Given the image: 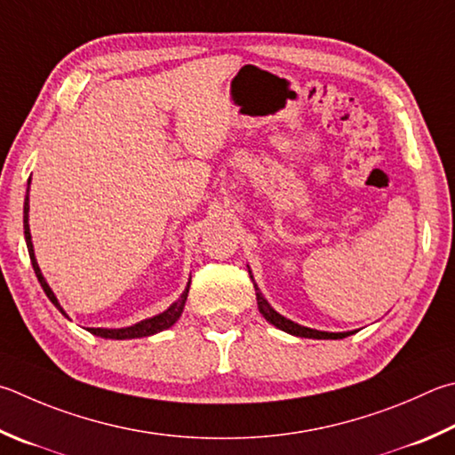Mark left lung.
Instances as JSON below:
<instances>
[{"mask_svg": "<svg viewBox=\"0 0 455 455\" xmlns=\"http://www.w3.org/2000/svg\"><path fill=\"white\" fill-rule=\"evenodd\" d=\"M254 288H256V284H254ZM256 302H259L260 314L270 322V324H275L276 328L284 330V332L292 334V336L316 338V340H338V338H346V336L354 334V332H322V330H312V328L296 324V322L288 320L284 316H280V314L267 302V299H264V296L259 292V288H256Z\"/></svg>", "mask_w": 455, "mask_h": 455, "instance_id": "obj_1", "label": "left lung"}]
</instances>
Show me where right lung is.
I'll return each mask as SVG.
<instances>
[{
  "label": "right lung",
  "mask_w": 455,
  "mask_h": 455,
  "mask_svg": "<svg viewBox=\"0 0 455 455\" xmlns=\"http://www.w3.org/2000/svg\"><path fill=\"white\" fill-rule=\"evenodd\" d=\"M29 180H31V179H29ZM23 233H26V243H28L29 259H31L33 270H36V276H37V280H39L41 288H44V292L47 294V299L55 304V308L60 310V312L63 314V316H68V314H65V310L61 308V304L57 302L53 291H52V288H49V284L45 283L44 275H41L39 264H37V260H36V252H33V243H31V233H29V183H28L26 203H23ZM188 286H191V283L187 284L185 292L180 294V299H179L177 302H172L167 310L161 312V314H156V316H153V318L141 320V322H137V324L127 326V328H87V330H89L91 334L101 336V338H113V340H127V338H143V336H151V334H156V332H163V330H167V328H171L172 324H175L180 314H183L187 296H188Z\"/></svg>",
  "instance_id": "right-lung-1"
}]
</instances>
